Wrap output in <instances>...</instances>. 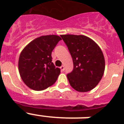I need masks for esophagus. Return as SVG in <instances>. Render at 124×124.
I'll return each instance as SVG.
<instances>
[{
    "label": "esophagus",
    "instance_id": "obj_1",
    "mask_svg": "<svg viewBox=\"0 0 124 124\" xmlns=\"http://www.w3.org/2000/svg\"><path fill=\"white\" fill-rule=\"evenodd\" d=\"M64 69H65V68H64V66H62L61 67H60V70H61V71H64Z\"/></svg>",
    "mask_w": 124,
    "mask_h": 124
}]
</instances>
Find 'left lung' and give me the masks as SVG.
I'll return each instance as SVG.
<instances>
[{"label":"left lung","mask_w":124,"mask_h":124,"mask_svg":"<svg viewBox=\"0 0 124 124\" xmlns=\"http://www.w3.org/2000/svg\"><path fill=\"white\" fill-rule=\"evenodd\" d=\"M68 47L73 62V70L67 75L71 86L79 92L95 87L105 70L104 54L98 45L84 35L60 36Z\"/></svg>","instance_id":"left-lung-1"}]
</instances>
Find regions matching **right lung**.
Instances as JSON below:
<instances>
[{
	"label": "right lung",
	"instance_id": "add662e5",
	"mask_svg": "<svg viewBox=\"0 0 124 124\" xmlns=\"http://www.w3.org/2000/svg\"><path fill=\"white\" fill-rule=\"evenodd\" d=\"M60 40L57 35L42 36L22 50L18 60V70L23 82L30 88L44 90L56 81L60 70L51 62V53Z\"/></svg>",
	"mask_w": 124,
	"mask_h": 124
}]
</instances>
